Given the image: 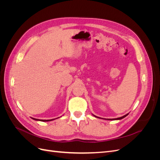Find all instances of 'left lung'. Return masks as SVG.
<instances>
[{
    "instance_id": "obj_1",
    "label": "left lung",
    "mask_w": 160,
    "mask_h": 160,
    "mask_svg": "<svg viewBox=\"0 0 160 160\" xmlns=\"http://www.w3.org/2000/svg\"><path fill=\"white\" fill-rule=\"evenodd\" d=\"M128 114H129V113H128V114H126V115H125L122 116V117H121V118H115V119H108V120H119V119H123V118L126 117V116H127ZM93 116H95V118H98V117H97V116H95V115H93Z\"/></svg>"
}]
</instances>
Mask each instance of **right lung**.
I'll use <instances>...</instances> for the list:
<instances>
[{"label":"right lung","instance_id":"right-lung-1","mask_svg":"<svg viewBox=\"0 0 160 160\" xmlns=\"http://www.w3.org/2000/svg\"><path fill=\"white\" fill-rule=\"evenodd\" d=\"M56 118V119H57ZM32 119L34 120H36V121H41V122H50V121H52V120H54L55 119H47V120H45V119H35V118H32Z\"/></svg>","mask_w":160,"mask_h":160}]
</instances>
